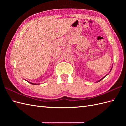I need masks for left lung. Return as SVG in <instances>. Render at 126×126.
Returning a JSON list of instances; mask_svg holds the SVG:
<instances>
[{
	"label": "left lung",
	"instance_id": "obj_1",
	"mask_svg": "<svg viewBox=\"0 0 126 126\" xmlns=\"http://www.w3.org/2000/svg\"><path fill=\"white\" fill-rule=\"evenodd\" d=\"M112 68H113V67H112V68H111V70H110V71H111V69H112ZM107 75H108V74H107V75H106V76H104V77H103V78H102V79H100V80H99V81H97V82H100V81H101V80H102V79H104V77H106V76H107Z\"/></svg>",
	"mask_w": 126,
	"mask_h": 126
}]
</instances>
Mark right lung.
Wrapping results in <instances>:
<instances>
[{
  "label": "right lung",
  "instance_id": "1",
  "mask_svg": "<svg viewBox=\"0 0 126 126\" xmlns=\"http://www.w3.org/2000/svg\"><path fill=\"white\" fill-rule=\"evenodd\" d=\"M25 81H27L28 82H29V83H30V84H33V85H37V84H36V83H31V82H29V81H26V80H25V79H24Z\"/></svg>",
  "mask_w": 126,
  "mask_h": 126
}]
</instances>
